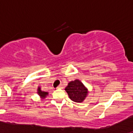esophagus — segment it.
I'll list each match as a JSON object with an SVG mask.
<instances>
[{
	"instance_id": "34e87169",
	"label": "esophagus",
	"mask_w": 133,
	"mask_h": 133,
	"mask_svg": "<svg viewBox=\"0 0 133 133\" xmlns=\"http://www.w3.org/2000/svg\"><path fill=\"white\" fill-rule=\"evenodd\" d=\"M57 89H63V86L61 85V84H60L59 86H58V87H57Z\"/></svg>"
}]
</instances>
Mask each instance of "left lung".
<instances>
[{
	"instance_id": "left-lung-1",
	"label": "left lung",
	"mask_w": 133,
	"mask_h": 133,
	"mask_svg": "<svg viewBox=\"0 0 133 133\" xmlns=\"http://www.w3.org/2000/svg\"><path fill=\"white\" fill-rule=\"evenodd\" d=\"M65 90L71 101L75 103H83L89 93L87 88L78 79L69 82Z\"/></svg>"
}]
</instances>
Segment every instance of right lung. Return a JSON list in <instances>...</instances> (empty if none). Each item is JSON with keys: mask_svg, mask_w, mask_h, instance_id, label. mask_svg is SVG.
<instances>
[{"mask_svg": "<svg viewBox=\"0 0 133 133\" xmlns=\"http://www.w3.org/2000/svg\"><path fill=\"white\" fill-rule=\"evenodd\" d=\"M37 94L40 96L42 99H44L46 97V96L49 95V92H45V91H43V90H41V87L38 86V89H37Z\"/></svg>", "mask_w": 133, "mask_h": 133, "instance_id": "1", "label": "right lung"}]
</instances>
